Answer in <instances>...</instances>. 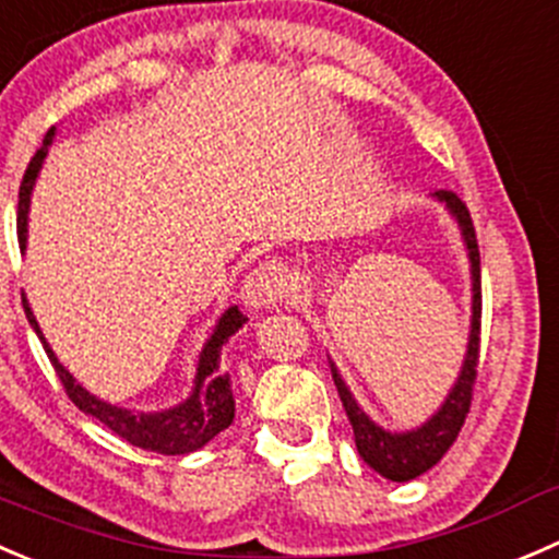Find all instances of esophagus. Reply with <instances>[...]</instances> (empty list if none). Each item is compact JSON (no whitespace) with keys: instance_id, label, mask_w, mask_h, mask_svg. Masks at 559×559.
Listing matches in <instances>:
<instances>
[{"instance_id":"esophagus-1","label":"esophagus","mask_w":559,"mask_h":559,"mask_svg":"<svg viewBox=\"0 0 559 559\" xmlns=\"http://www.w3.org/2000/svg\"><path fill=\"white\" fill-rule=\"evenodd\" d=\"M287 296V274L277 261H266L247 274L241 298L250 309H272Z\"/></svg>"}]
</instances>
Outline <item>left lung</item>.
I'll return each instance as SVG.
<instances>
[{
  "mask_svg": "<svg viewBox=\"0 0 559 559\" xmlns=\"http://www.w3.org/2000/svg\"><path fill=\"white\" fill-rule=\"evenodd\" d=\"M438 201L449 206L460 223L462 236H465L467 255H469V274H473V323H469V342L467 356L462 364V372L456 378L454 389L445 396L443 407L421 424L413 432H385L380 429L361 407L356 405L353 394L347 391L345 380L340 378L336 367L331 364V374H334V385L340 391L342 407L347 413V421L353 427V438H356V449L361 460L367 462L374 473H380L389 480H413L418 475L427 473L429 467L438 465L443 460L445 451L454 445L456 435H460L462 424H465L469 413V402H473V385L475 374H478V350H480V255H478V239H475L473 219H469L467 206L462 198L451 190L435 192Z\"/></svg>",
  "mask_w": 559,
  "mask_h": 559,
  "instance_id": "1",
  "label": "left lung"
}]
</instances>
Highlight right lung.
<instances>
[{
	"label": "right lung",
	"mask_w": 559,
	"mask_h": 559,
	"mask_svg": "<svg viewBox=\"0 0 559 559\" xmlns=\"http://www.w3.org/2000/svg\"><path fill=\"white\" fill-rule=\"evenodd\" d=\"M53 141V127L43 138V146L37 148L35 157H32L29 168H26L24 181H21L19 190V241L21 247L26 245V212H29V195L32 187H35L37 174H40L43 157L48 154V146ZM24 312L29 318L32 329L40 336L43 347H46L48 358H51L53 369H57V378L62 380L64 391L73 400V405L79 411H84L86 416L97 418L99 424L110 429L114 435H119L121 440H127L130 445H138L143 451H154V454L165 456H179L190 454V451L203 449L209 440L217 438L223 429L230 427L236 413L234 391H230V378L228 372L219 369V350L228 342V336H234L241 325L247 323L245 314L239 312V307H230L228 312L219 318L217 329L209 336V342L201 350V361H198V374H195V389H192L190 400H185L181 405L170 407L163 413H132L124 407L108 405V402L97 400L81 383H75L73 374L59 364V358L53 356V350L48 347L46 336H43L40 325H37L35 314H32L29 304L24 298Z\"/></svg>",
	"instance_id": "add662e5"
}]
</instances>
